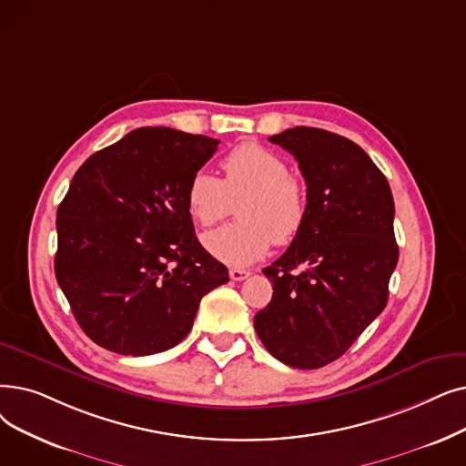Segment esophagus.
<instances>
[{
    "instance_id": "esophagus-1",
    "label": "esophagus",
    "mask_w": 466,
    "mask_h": 466,
    "mask_svg": "<svg viewBox=\"0 0 466 466\" xmlns=\"http://www.w3.org/2000/svg\"><path fill=\"white\" fill-rule=\"evenodd\" d=\"M230 279H234V281H241V279H246L251 272L249 270H244V268H230Z\"/></svg>"
}]
</instances>
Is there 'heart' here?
I'll return each instance as SVG.
<instances>
[{
	"mask_svg": "<svg viewBox=\"0 0 466 466\" xmlns=\"http://www.w3.org/2000/svg\"><path fill=\"white\" fill-rule=\"evenodd\" d=\"M222 173L225 178L198 171L187 188L190 217L206 228L228 217L239 201V220L204 236L213 257L246 267L265 257L272 241L289 244L300 232L309 213L307 187L279 154L244 143L222 159Z\"/></svg>",
	"mask_w": 466,
	"mask_h": 466,
	"instance_id": "obj_1",
	"label": "heart"
}]
</instances>
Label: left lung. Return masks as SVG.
Segmentation results:
<instances>
[{"mask_svg": "<svg viewBox=\"0 0 466 466\" xmlns=\"http://www.w3.org/2000/svg\"><path fill=\"white\" fill-rule=\"evenodd\" d=\"M268 140L299 161L309 213L288 251L262 270L274 293L253 323L276 360L318 370L387 307L398 262L394 199L387 177L345 137L293 127Z\"/></svg>", "mask_w": 466, "mask_h": 466, "instance_id": "8db88e82", "label": "left lung"}]
</instances>
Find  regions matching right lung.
Here are the masks:
<instances>
[{
    "label": "right lung",
    "instance_id": "add662e5",
    "mask_svg": "<svg viewBox=\"0 0 466 466\" xmlns=\"http://www.w3.org/2000/svg\"><path fill=\"white\" fill-rule=\"evenodd\" d=\"M218 140L140 127L95 152L56 211L55 276L79 328L110 352L148 356L192 329L199 300L228 270L196 238L194 173Z\"/></svg>",
    "mask_w": 466,
    "mask_h": 466
}]
</instances>
